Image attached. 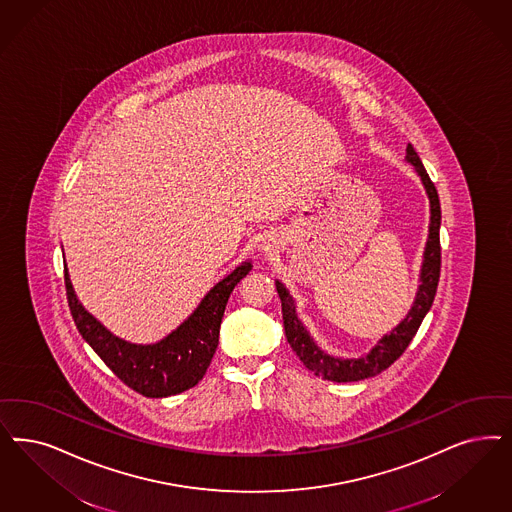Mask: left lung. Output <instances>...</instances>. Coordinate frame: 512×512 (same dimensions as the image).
Masks as SVG:
<instances>
[{"label": "left lung", "mask_w": 512, "mask_h": 512, "mask_svg": "<svg viewBox=\"0 0 512 512\" xmlns=\"http://www.w3.org/2000/svg\"><path fill=\"white\" fill-rule=\"evenodd\" d=\"M406 160L414 166L418 176L422 177L423 187H425V193L429 196V204H431L429 236H427V244L423 251L422 274H420L422 283L418 287L416 300H414L410 312L406 314V318L395 329H391L389 335L382 336L371 352L363 357H357V359H342V357H333V355L323 352L314 342L310 333L306 331V327L300 323L295 300L289 295V291L283 287L282 282H276L278 295L282 299L283 327H285L287 342L293 348V352L299 355L304 367L308 371L314 372L316 376H321L323 380L357 382V380H365V378H371V376L386 371L408 348V344L418 333L425 314L429 312V308L435 300L439 276H441V238H439L441 202H439V194H437L433 181L429 179L425 168H423L422 160L410 143L406 147Z\"/></svg>", "instance_id": "left-lung-1"}]
</instances>
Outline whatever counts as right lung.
Returning a JSON list of instances; mask_svg holds the SVG:
<instances>
[{
	"instance_id": "right-lung-1",
	"label": "right lung",
	"mask_w": 512,
	"mask_h": 512,
	"mask_svg": "<svg viewBox=\"0 0 512 512\" xmlns=\"http://www.w3.org/2000/svg\"><path fill=\"white\" fill-rule=\"evenodd\" d=\"M249 270L251 263L236 266L227 278L213 285L176 331L157 344H130L111 335L75 297L68 268H64V282L71 316L79 333L115 376L145 397H170L194 388L208 371L219 344V327L230 293Z\"/></svg>"
}]
</instances>
